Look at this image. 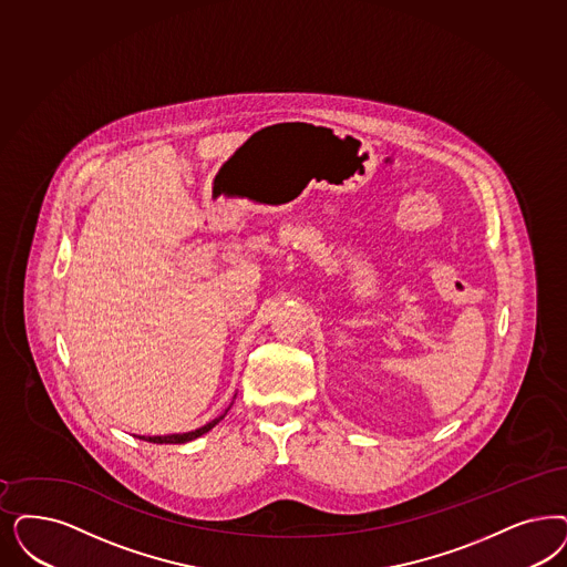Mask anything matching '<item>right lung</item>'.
<instances>
[{"label":"right lung","mask_w":567,"mask_h":567,"mask_svg":"<svg viewBox=\"0 0 567 567\" xmlns=\"http://www.w3.org/2000/svg\"><path fill=\"white\" fill-rule=\"evenodd\" d=\"M228 412V411H226ZM224 412V414H226ZM224 414L221 416H217L214 419L212 423H207V425H203V427H198L195 431H188V433H172V435H142L140 440H146V442H151V444H186V442H193L196 437H200L203 433H207V431L214 430L215 425L224 419Z\"/></svg>","instance_id":"1"}]
</instances>
